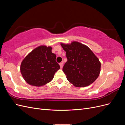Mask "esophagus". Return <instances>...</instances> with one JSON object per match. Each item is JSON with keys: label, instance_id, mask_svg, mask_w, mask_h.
<instances>
[{"label": "esophagus", "instance_id": "obj_1", "mask_svg": "<svg viewBox=\"0 0 125 125\" xmlns=\"http://www.w3.org/2000/svg\"><path fill=\"white\" fill-rule=\"evenodd\" d=\"M59 65H60V68H62V66H63V63L62 62H60L59 63Z\"/></svg>", "mask_w": 125, "mask_h": 125}]
</instances>
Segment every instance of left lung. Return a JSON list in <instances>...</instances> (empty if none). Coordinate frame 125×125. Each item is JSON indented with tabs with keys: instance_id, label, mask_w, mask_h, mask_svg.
<instances>
[{
	"instance_id": "obj_1",
	"label": "left lung",
	"mask_w": 125,
	"mask_h": 125,
	"mask_svg": "<svg viewBox=\"0 0 125 125\" xmlns=\"http://www.w3.org/2000/svg\"><path fill=\"white\" fill-rule=\"evenodd\" d=\"M61 45L66 52L67 62L62 71L67 80L77 87L86 86L94 82L99 75L101 63L92 51L77 42Z\"/></svg>"
}]
</instances>
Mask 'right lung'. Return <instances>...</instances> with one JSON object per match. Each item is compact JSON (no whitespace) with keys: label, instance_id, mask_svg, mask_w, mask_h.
Returning a JSON list of instances; mask_svg holds the SVG:
<instances>
[{"label":"right lung","instance_id":"obj_1","mask_svg":"<svg viewBox=\"0 0 125 125\" xmlns=\"http://www.w3.org/2000/svg\"><path fill=\"white\" fill-rule=\"evenodd\" d=\"M51 47L41 46L33 50L22 61L20 70L25 81L30 85L40 86L52 80L60 69L56 55Z\"/></svg>","mask_w":125,"mask_h":125}]
</instances>
